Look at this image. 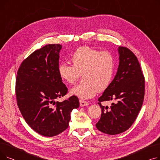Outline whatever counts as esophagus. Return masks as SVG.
I'll return each mask as SVG.
<instances>
[{
	"instance_id": "esophagus-1",
	"label": "esophagus",
	"mask_w": 160,
	"mask_h": 160,
	"mask_svg": "<svg viewBox=\"0 0 160 160\" xmlns=\"http://www.w3.org/2000/svg\"><path fill=\"white\" fill-rule=\"evenodd\" d=\"M80 106H82V107L85 106H88V105H89V102H87V101H85V100L80 99Z\"/></svg>"
}]
</instances>
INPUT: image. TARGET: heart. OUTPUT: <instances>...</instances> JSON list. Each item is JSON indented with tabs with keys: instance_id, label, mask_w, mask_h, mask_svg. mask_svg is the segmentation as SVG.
<instances>
[{
	"instance_id": "1",
	"label": "heart",
	"mask_w": 160,
	"mask_h": 160,
	"mask_svg": "<svg viewBox=\"0 0 160 160\" xmlns=\"http://www.w3.org/2000/svg\"><path fill=\"white\" fill-rule=\"evenodd\" d=\"M72 66L61 63L58 72L61 79L73 84L82 74L83 81L71 89V93L81 98L94 97L106 89L115 71V58L109 51H100L88 46L78 48L71 56Z\"/></svg>"
}]
</instances>
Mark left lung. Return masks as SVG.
Wrapping results in <instances>:
<instances>
[{
    "label": "left lung",
    "instance_id": "1",
    "mask_svg": "<svg viewBox=\"0 0 160 160\" xmlns=\"http://www.w3.org/2000/svg\"><path fill=\"white\" fill-rule=\"evenodd\" d=\"M119 65L110 86L98 99L102 114L97 128L109 135L127 130L136 121L145 96V77L138 58L124 47H119ZM115 100L110 107L102 102Z\"/></svg>",
    "mask_w": 160,
    "mask_h": 160
}]
</instances>
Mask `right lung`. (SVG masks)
I'll return each mask as SVG.
<instances>
[{"instance_id":"right-lung-1","label":"right lung","mask_w":160,"mask_h":160,"mask_svg":"<svg viewBox=\"0 0 160 160\" xmlns=\"http://www.w3.org/2000/svg\"><path fill=\"white\" fill-rule=\"evenodd\" d=\"M60 44L35 50L21 63L15 80L17 103L25 121L41 135L52 137L69 127L71 112L80 106L75 95L63 102L68 89L59 76Z\"/></svg>"}]
</instances>
